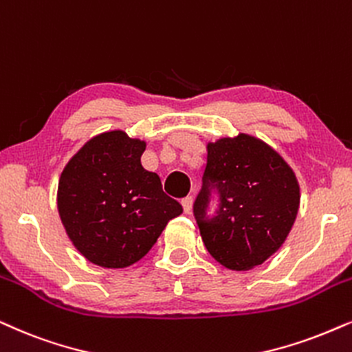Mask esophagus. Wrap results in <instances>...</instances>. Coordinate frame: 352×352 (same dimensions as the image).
<instances>
[{"label": "esophagus", "mask_w": 352, "mask_h": 352, "mask_svg": "<svg viewBox=\"0 0 352 352\" xmlns=\"http://www.w3.org/2000/svg\"><path fill=\"white\" fill-rule=\"evenodd\" d=\"M181 204H182V207H184V212L190 213V210H192V205H194V197L192 195H187V197L181 200Z\"/></svg>", "instance_id": "34e87169"}]
</instances>
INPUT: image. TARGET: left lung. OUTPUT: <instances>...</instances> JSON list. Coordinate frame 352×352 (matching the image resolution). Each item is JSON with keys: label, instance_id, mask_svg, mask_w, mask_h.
<instances>
[{"label": "left lung", "instance_id": "obj_1", "mask_svg": "<svg viewBox=\"0 0 352 352\" xmlns=\"http://www.w3.org/2000/svg\"><path fill=\"white\" fill-rule=\"evenodd\" d=\"M194 217L205 248L230 270L262 265L281 248L299 210V184L289 165L252 135L210 142ZM213 195L215 216L206 212Z\"/></svg>", "mask_w": 352, "mask_h": 352}]
</instances>
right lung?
<instances>
[{"mask_svg": "<svg viewBox=\"0 0 352 352\" xmlns=\"http://www.w3.org/2000/svg\"><path fill=\"white\" fill-rule=\"evenodd\" d=\"M145 142L126 132H103L69 160L59 177V217L72 244L95 265H132L182 213L181 204L163 192L157 173L142 166Z\"/></svg>", "mask_w": 352, "mask_h": 352, "instance_id": "1", "label": "right lung"}]
</instances>
